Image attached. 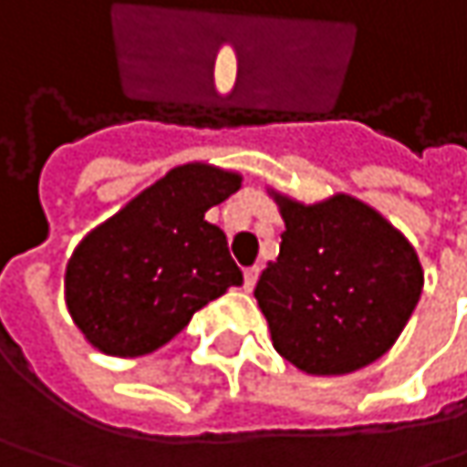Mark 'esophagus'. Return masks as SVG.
<instances>
[{"mask_svg":"<svg viewBox=\"0 0 467 467\" xmlns=\"http://www.w3.org/2000/svg\"><path fill=\"white\" fill-rule=\"evenodd\" d=\"M256 281H259V267H248V270H245V275H243V286H245V292H254Z\"/></svg>","mask_w":467,"mask_h":467,"instance_id":"esophagus-1","label":"esophagus"}]
</instances>
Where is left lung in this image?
Masks as SVG:
<instances>
[{
  "label": "left lung",
  "instance_id": "left-lung-1",
  "mask_svg": "<svg viewBox=\"0 0 467 467\" xmlns=\"http://www.w3.org/2000/svg\"><path fill=\"white\" fill-rule=\"evenodd\" d=\"M281 251L254 297L275 351L314 376H340L392 348L420 303L411 243L365 202L337 194L319 205L281 197Z\"/></svg>",
  "mask_w": 467,
  "mask_h": 467
}]
</instances>
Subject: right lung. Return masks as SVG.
<instances>
[{
    "label": "right lung",
    "instance_id": "1",
    "mask_svg": "<svg viewBox=\"0 0 467 467\" xmlns=\"http://www.w3.org/2000/svg\"><path fill=\"white\" fill-rule=\"evenodd\" d=\"M237 189L234 172L183 164L83 237L67 265V308L99 351L150 354L243 284L227 234L205 222Z\"/></svg>",
    "mask_w": 467,
    "mask_h": 467
}]
</instances>
